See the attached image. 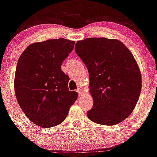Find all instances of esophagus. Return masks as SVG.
Instances as JSON below:
<instances>
[{"instance_id":"obj_1","label":"esophagus","mask_w":157,"mask_h":157,"mask_svg":"<svg viewBox=\"0 0 157 157\" xmlns=\"http://www.w3.org/2000/svg\"><path fill=\"white\" fill-rule=\"evenodd\" d=\"M77 93H78V94L80 95V96H82V95L83 94V90H82V88L80 87L77 90Z\"/></svg>"}]
</instances>
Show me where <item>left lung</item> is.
Masks as SVG:
<instances>
[{
    "label": "left lung",
    "instance_id": "1",
    "mask_svg": "<svg viewBox=\"0 0 157 157\" xmlns=\"http://www.w3.org/2000/svg\"><path fill=\"white\" fill-rule=\"evenodd\" d=\"M75 52L89 75L92 109L90 120L114 125L134 111L142 89L141 72L132 53L121 41L89 37L77 41Z\"/></svg>",
    "mask_w": 157,
    "mask_h": 157
}]
</instances>
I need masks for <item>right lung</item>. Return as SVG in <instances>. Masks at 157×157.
Instances as JSON below:
<instances>
[{
  "label": "right lung",
  "instance_id": "1",
  "mask_svg": "<svg viewBox=\"0 0 157 157\" xmlns=\"http://www.w3.org/2000/svg\"><path fill=\"white\" fill-rule=\"evenodd\" d=\"M74 46L75 41L64 38L34 43L17 61L16 98L27 117L44 128L62 123L77 99L76 91L68 89L69 77L61 70Z\"/></svg>",
  "mask_w": 157,
  "mask_h": 157
}]
</instances>
